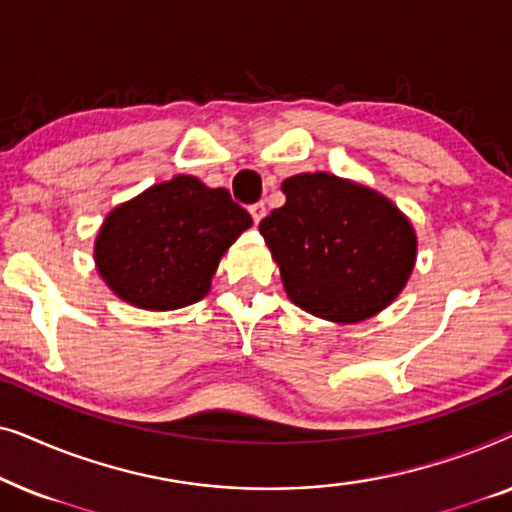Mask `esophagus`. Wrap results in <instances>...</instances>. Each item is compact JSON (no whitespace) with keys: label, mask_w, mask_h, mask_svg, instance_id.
I'll list each match as a JSON object with an SVG mask.
<instances>
[{"label":"esophagus","mask_w":512,"mask_h":512,"mask_svg":"<svg viewBox=\"0 0 512 512\" xmlns=\"http://www.w3.org/2000/svg\"><path fill=\"white\" fill-rule=\"evenodd\" d=\"M249 212H251V216H254V221L258 223L265 216V212H268V207H265V202H256V205L249 207Z\"/></svg>","instance_id":"1"}]
</instances>
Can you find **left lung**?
Instances as JSON below:
<instances>
[{
  "instance_id": "8db88e82",
  "label": "left lung",
  "mask_w": 512,
  "mask_h": 512,
  "mask_svg": "<svg viewBox=\"0 0 512 512\" xmlns=\"http://www.w3.org/2000/svg\"><path fill=\"white\" fill-rule=\"evenodd\" d=\"M286 202L261 221L265 244L300 310L335 324L382 312L408 282L417 237L401 209L335 174H296Z\"/></svg>"
}]
</instances>
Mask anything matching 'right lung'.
<instances>
[{
  "label": "right lung",
  "mask_w": 512,
  "mask_h": 512,
  "mask_svg": "<svg viewBox=\"0 0 512 512\" xmlns=\"http://www.w3.org/2000/svg\"><path fill=\"white\" fill-rule=\"evenodd\" d=\"M251 226L226 188L179 174L104 219L95 263L109 289L142 310H179L207 296L221 256Z\"/></svg>",
  "instance_id": "obj_1"
}]
</instances>
